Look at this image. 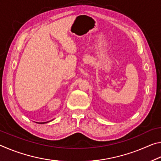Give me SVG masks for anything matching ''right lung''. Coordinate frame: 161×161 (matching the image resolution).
Segmentation results:
<instances>
[{"instance_id":"obj_1","label":"right lung","mask_w":161,"mask_h":161,"mask_svg":"<svg viewBox=\"0 0 161 161\" xmlns=\"http://www.w3.org/2000/svg\"><path fill=\"white\" fill-rule=\"evenodd\" d=\"M48 122V121H47ZM47 122H42V123H39V124H45V123H47Z\"/></svg>"}]
</instances>
